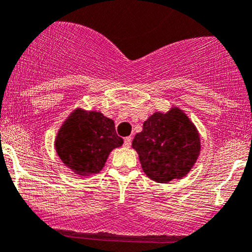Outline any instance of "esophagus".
Masks as SVG:
<instances>
[{"label":"esophagus","mask_w":252,"mask_h":252,"mask_svg":"<svg viewBox=\"0 0 252 252\" xmlns=\"http://www.w3.org/2000/svg\"><path fill=\"white\" fill-rule=\"evenodd\" d=\"M131 141H132V139H131L130 136L126 137V139H124V147H130V146H131Z\"/></svg>","instance_id":"34e87169"}]
</instances>
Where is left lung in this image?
Masks as SVG:
<instances>
[{
    "instance_id": "8db88e82",
    "label": "left lung",
    "mask_w": 252,
    "mask_h": 252,
    "mask_svg": "<svg viewBox=\"0 0 252 252\" xmlns=\"http://www.w3.org/2000/svg\"><path fill=\"white\" fill-rule=\"evenodd\" d=\"M132 148L149 178L166 183L189 172L200 153V137L189 118L181 110L166 115L156 112L135 135Z\"/></svg>"
}]
</instances>
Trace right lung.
I'll use <instances>...</instances> for the list:
<instances>
[{
    "instance_id": "add662e5",
    "label": "right lung",
    "mask_w": 252,
    "mask_h": 252,
    "mask_svg": "<svg viewBox=\"0 0 252 252\" xmlns=\"http://www.w3.org/2000/svg\"><path fill=\"white\" fill-rule=\"evenodd\" d=\"M123 145L115 123L100 112L75 110L56 137V151L77 175L98 173L113 148Z\"/></svg>"
}]
</instances>
